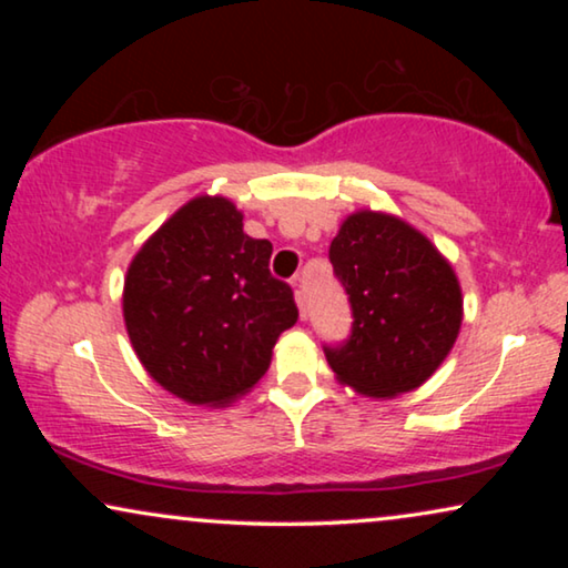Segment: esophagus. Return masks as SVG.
Wrapping results in <instances>:
<instances>
[{
	"label": "esophagus",
	"instance_id": "1",
	"mask_svg": "<svg viewBox=\"0 0 568 568\" xmlns=\"http://www.w3.org/2000/svg\"><path fill=\"white\" fill-rule=\"evenodd\" d=\"M294 286H297V290H294V300H297V305H300V315L302 317H307V300H305V292H302V286L294 282Z\"/></svg>",
	"mask_w": 568,
	"mask_h": 568
}]
</instances>
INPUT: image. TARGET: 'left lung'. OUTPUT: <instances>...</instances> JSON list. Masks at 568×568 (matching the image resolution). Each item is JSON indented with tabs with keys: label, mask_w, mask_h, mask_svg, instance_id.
I'll return each mask as SVG.
<instances>
[{
	"label": "left lung",
	"mask_w": 568,
	"mask_h": 568,
	"mask_svg": "<svg viewBox=\"0 0 568 568\" xmlns=\"http://www.w3.org/2000/svg\"><path fill=\"white\" fill-rule=\"evenodd\" d=\"M328 258L352 305V333L323 346L341 383L393 398L432 377L463 323L449 263L398 216L356 212L341 224Z\"/></svg>",
	"instance_id": "1"
}]
</instances>
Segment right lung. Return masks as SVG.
<instances>
[{"instance_id": "1", "label": "right lung", "mask_w": 568, "mask_h": 568, "mask_svg": "<svg viewBox=\"0 0 568 568\" xmlns=\"http://www.w3.org/2000/svg\"><path fill=\"white\" fill-rule=\"evenodd\" d=\"M271 251L222 196L189 201L142 245L123 284V321L165 390L222 406L266 375L271 348L300 315L292 286L271 276Z\"/></svg>"}]
</instances>
